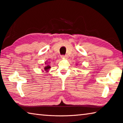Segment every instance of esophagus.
<instances>
[{
	"label": "esophagus",
	"instance_id": "obj_1",
	"mask_svg": "<svg viewBox=\"0 0 123 123\" xmlns=\"http://www.w3.org/2000/svg\"><path fill=\"white\" fill-rule=\"evenodd\" d=\"M66 55H61V58H66Z\"/></svg>",
	"mask_w": 123,
	"mask_h": 123
}]
</instances>
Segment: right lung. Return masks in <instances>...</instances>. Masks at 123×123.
<instances>
[{
    "label": "right lung",
    "mask_w": 123,
    "mask_h": 123,
    "mask_svg": "<svg viewBox=\"0 0 123 123\" xmlns=\"http://www.w3.org/2000/svg\"><path fill=\"white\" fill-rule=\"evenodd\" d=\"M45 64H46V66H45V67H44V70H45L47 71V70H48V69H49V68H51V66H50L49 65H48V63H46Z\"/></svg>",
    "instance_id": "right-lung-1"
}]
</instances>
